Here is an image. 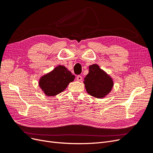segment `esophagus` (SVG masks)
Here are the masks:
<instances>
[{
    "label": "esophagus",
    "mask_w": 153,
    "mask_h": 153,
    "mask_svg": "<svg viewBox=\"0 0 153 153\" xmlns=\"http://www.w3.org/2000/svg\"><path fill=\"white\" fill-rule=\"evenodd\" d=\"M76 80L78 81H81L82 80V76L80 75H78L76 77Z\"/></svg>",
    "instance_id": "1"
}]
</instances>
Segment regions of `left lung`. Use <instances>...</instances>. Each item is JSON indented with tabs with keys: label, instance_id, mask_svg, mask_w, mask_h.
I'll list each match as a JSON object with an SVG mask.
<instances>
[{
	"label": "left lung",
	"instance_id": "8db88e82",
	"mask_svg": "<svg viewBox=\"0 0 153 153\" xmlns=\"http://www.w3.org/2000/svg\"><path fill=\"white\" fill-rule=\"evenodd\" d=\"M85 89L91 96L101 98L107 95L113 87V81L97 64L89 66V71L84 78Z\"/></svg>",
	"mask_w": 153,
	"mask_h": 153
}]
</instances>
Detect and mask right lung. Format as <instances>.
<instances>
[{"mask_svg":"<svg viewBox=\"0 0 153 153\" xmlns=\"http://www.w3.org/2000/svg\"><path fill=\"white\" fill-rule=\"evenodd\" d=\"M75 75L64 66H59L52 71L41 78L39 84L45 94L57 95L66 89L69 83L75 79Z\"/></svg>","mask_w":153,"mask_h":153,"instance_id":"add662e5","label":"right lung"}]
</instances>
